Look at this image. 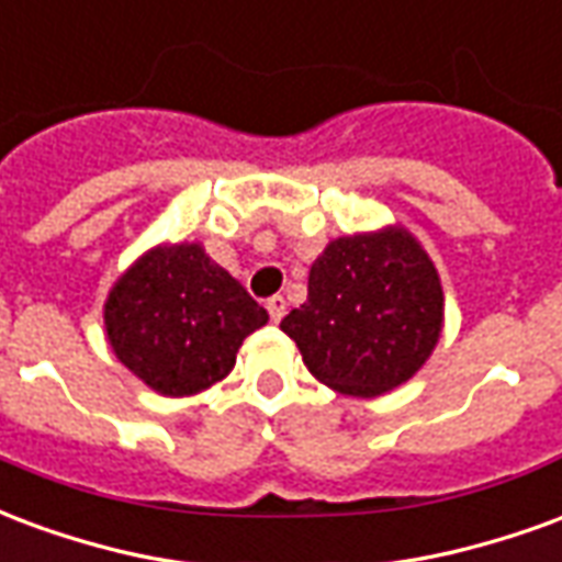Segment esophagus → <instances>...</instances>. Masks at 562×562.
I'll return each mask as SVG.
<instances>
[{"label":"esophagus","mask_w":562,"mask_h":562,"mask_svg":"<svg viewBox=\"0 0 562 562\" xmlns=\"http://www.w3.org/2000/svg\"><path fill=\"white\" fill-rule=\"evenodd\" d=\"M268 313L273 322H280V318L285 316V297H282V294H273V297H268Z\"/></svg>","instance_id":"34e87169"}]
</instances>
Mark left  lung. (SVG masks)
<instances>
[{"instance_id":"obj_1","label":"left lung","mask_w":562,"mask_h":562,"mask_svg":"<svg viewBox=\"0 0 562 562\" xmlns=\"http://www.w3.org/2000/svg\"><path fill=\"white\" fill-rule=\"evenodd\" d=\"M280 328L318 382L376 397L403 385L434 352L442 285L434 261L401 228L340 237L310 268L306 304Z\"/></svg>"}]
</instances>
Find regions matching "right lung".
Instances as JSON below:
<instances>
[{
  "label": "right lung",
  "instance_id": "obj_1",
  "mask_svg": "<svg viewBox=\"0 0 562 562\" xmlns=\"http://www.w3.org/2000/svg\"><path fill=\"white\" fill-rule=\"evenodd\" d=\"M261 325L268 310L198 244L147 252L104 304L116 358L168 397L198 394L228 376L237 349Z\"/></svg>",
  "mask_w": 562,
  "mask_h": 562
}]
</instances>
